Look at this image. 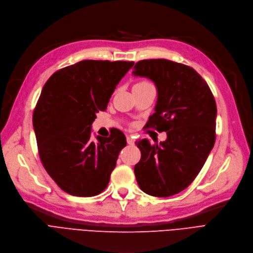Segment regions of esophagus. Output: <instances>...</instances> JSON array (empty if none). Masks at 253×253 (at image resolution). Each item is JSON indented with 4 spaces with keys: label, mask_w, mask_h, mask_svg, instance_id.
<instances>
[{
    "label": "esophagus",
    "mask_w": 253,
    "mask_h": 253,
    "mask_svg": "<svg viewBox=\"0 0 253 253\" xmlns=\"http://www.w3.org/2000/svg\"><path fill=\"white\" fill-rule=\"evenodd\" d=\"M126 142H127L128 145H134V144H135V139L131 137L130 135H127L126 136Z\"/></svg>",
    "instance_id": "34e87169"
}]
</instances>
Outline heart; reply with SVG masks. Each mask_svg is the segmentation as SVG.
I'll return each instance as SVG.
<instances>
[{
    "label": "heart",
    "mask_w": 253,
    "mask_h": 253,
    "mask_svg": "<svg viewBox=\"0 0 253 253\" xmlns=\"http://www.w3.org/2000/svg\"><path fill=\"white\" fill-rule=\"evenodd\" d=\"M141 84H151V83H149V82H146V81H143V82H139V83H137L136 85H141Z\"/></svg>",
    "instance_id": "obj_1"
}]
</instances>
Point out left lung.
I'll return each instance as SVG.
<instances>
[{"label": "left lung", "mask_w": 253, "mask_h": 253, "mask_svg": "<svg viewBox=\"0 0 253 253\" xmlns=\"http://www.w3.org/2000/svg\"><path fill=\"white\" fill-rule=\"evenodd\" d=\"M133 75L155 84L158 100L149 126L167 131L160 144L136 142L141 151L134 168L137 182L147 195L171 197L194 181L214 146L216 103L206 81L188 66L143 59Z\"/></svg>", "instance_id": "obj_1"}]
</instances>
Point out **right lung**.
<instances>
[{"mask_svg":"<svg viewBox=\"0 0 253 253\" xmlns=\"http://www.w3.org/2000/svg\"><path fill=\"white\" fill-rule=\"evenodd\" d=\"M134 64L85 59L58 70L43 86L33 126L45 170L67 194L93 197L109 183L126 139L115 129L92 140L91 125Z\"/></svg>","mask_w":253,"mask_h":253,"instance_id":"obj_1","label":"right lung"}]
</instances>
